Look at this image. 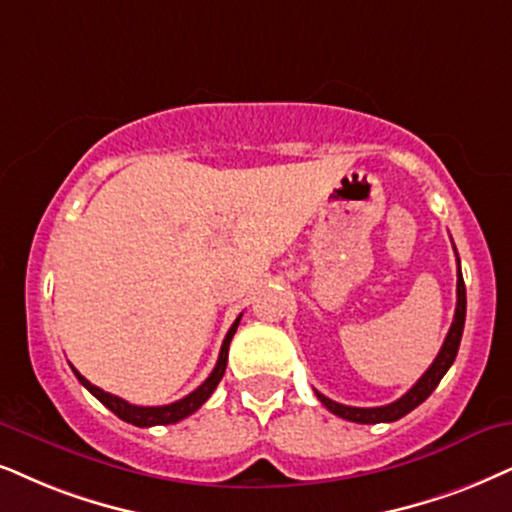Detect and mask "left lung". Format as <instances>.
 Wrapping results in <instances>:
<instances>
[{
	"label": "left lung",
	"instance_id": "8db88e82",
	"mask_svg": "<svg viewBox=\"0 0 512 512\" xmlns=\"http://www.w3.org/2000/svg\"><path fill=\"white\" fill-rule=\"evenodd\" d=\"M458 257V255H456ZM458 262V281H456V314H454V323H451L449 333H446V340L442 349H439L437 359L432 361V366L420 375V380L411 387L404 397H399L397 401L387 406H373V409H359V406H345L338 404V401L323 397L321 392H316V397L328 411L335 413V416L352 420V423H364V425H375V423H392V420L404 418L406 413H411L416 406L423 404L425 399L435 392V387L439 385V380L444 378V373L449 371L451 364H454L456 354H458V345H461L463 338V326H465V283H463V274H461V260Z\"/></svg>",
	"mask_w": 512,
	"mask_h": 512
}]
</instances>
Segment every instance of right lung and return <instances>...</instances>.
<instances>
[{
    "instance_id": "add662e5",
    "label": "right lung",
    "mask_w": 512,
    "mask_h": 512,
    "mask_svg": "<svg viewBox=\"0 0 512 512\" xmlns=\"http://www.w3.org/2000/svg\"><path fill=\"white\" fill-rule=\"evenodd\" d=\"M238 323H241V316H238V319L234 321V326H231L229 333H226V338L222 342V349H219L217 364H215V368H212V373L208 375V378H205V383L200 385V387H196V390H193L191 394H186L184 399L174 401V404H165V406H134V404H129V401L115 397V394H111V392H103L101 387H96V385L89 383V380L84 378V375H80V371H77L75 366H70V368H73V373L77 375V380H80V383L87 387V390L92 392L94 397L99 399L103 406H106V409H111L115 416L125 420V423L137 425V428H151V425H172V423H179V420H184L186 416H191V413H196L200 406H203L205 401L210 399V394L215 392V387L219 385V380H222V375L226 371V359H229V345H231V338H234Z\"/></svg>"
}]
</instances>
